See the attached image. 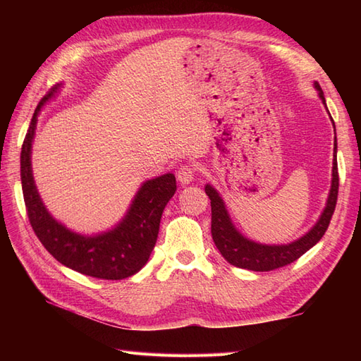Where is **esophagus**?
<instances>
[{"label": "esophagus", "mask_w": 361, "mask_h": 361, "mask_svg": "<svg viewBox=\"0 0 361 361\" xmlns=\"http://www.w3.org/2000/svg\"><path fill=\"white\" fill-rule=\"evenodd\" d=\"M195 178V167L192 164H183L176 171V180H178L181 185H189L190 181Z\"/></svg>", "instance_id": "esophagus-1"}]
</instances>
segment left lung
Here are the masks:
<instances>
[{
	"instance_id": "left-lung-1",
	"label": "left lung",
	"mask_w": 361,
	"mask_h": 361,
	"mask_svg": "<svg viewBox=\"0 0 361 361\" xmlns=\"http://www.w3.org/2000/svg\"><path fill=\"white\" fill-rule=\"evenodd\" d=\"M318 90L321 101L326 105L323 90L315 82L313 83ZM327 109V106H326ZM332 119V116H331ZM334 122V119H332ZM335 128V124H334ZM206 195L211 200V234L212 240L219 248L220 255L224 256L229 264L251 271H271L276 268L286 267L296 259L301 257L305 251H309L313 245H317L321 237L324 235L326 229L331 224L332 214L335 211L336 198H338V164H336V136L334 137V167H332V186L327 197V203L321 217L307 234L287 245H264L252 242L242 235L233 225L231 217L226 211V206L221 200L220 194L211 185L204 186Z\"/></svg>"
}]
</instances>
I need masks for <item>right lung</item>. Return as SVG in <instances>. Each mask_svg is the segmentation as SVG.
<instances>
[{
    "mask_svg": "<svg viewBox=\"0 0 361 361\" xmlns=\"http://www.w3.org/2000/svg\"><path fill=\"white\" fill-rule=\"evenodd\" d=\"M59 88H51L37 105L21 147V188L30 226L43 247L71 270L97 279H126L147 264L158 239L161 216L176 190L175 175L164 173L142 183L126 217L110 231L83 235L60 224L38 195L30 163L38 113Z\"/></svg>",
    "mask_w": 361,
    "mask_h": 361,
    "instance_id": "obj_1",
    "label": "right lung"
}]
</instances>
